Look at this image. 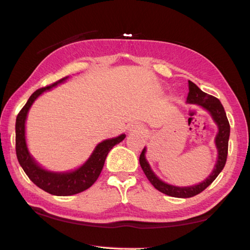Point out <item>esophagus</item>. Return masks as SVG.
<instances>
[{
	"mask_svg": "<svg viewBox=\"0 0 250 250\" xmlns=\"http://www.w3.org/2000/svg\"><path fill=\"white\" fill-rule=\"evenodd\" d=\"M143 129L142 125L140 122H136V121H132L128 125V130L130 132H137V131H141Z\"/></svg>",
	"mask_w": 250,
	"mask_h": 250,
	"instance_id": "esophagus-1",
	"label": "esophagus"
}]
</instances>
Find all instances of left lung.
I'll return each instance as SVG.
<instances>
[{
  "mask_svg": "<svg viewBox=\"0 0 250 250\" xmlns=\"http://www.w3.org/2000/svg\"><path fill=\"white\" fill-rule=\"evenodd\" d=\"M189 84V93L187 98V104H192L200 106L201 108L206 110L211 117V119L218 128V132L215 136V146L217 149V160L214 166L213 171L207 176L204 180L201 183L191 185V186H174L171 184H167L163 182L162 179L159 178L156 173L152 171L149 162L146 159V151L147 148L144 147L141 156H140V164L141 167L144 171L146 177L151 183V185L157 190L161 191L162 193L167 194L169 196H174V198H191L202 192L204 189H206L208 186L214 182L216 177L218 176L219 173L224 169L227 161L228 156V144H229V137H230V125L228 121L227 115L224 106L220 103V101L209 95L196 86L192 82H188Z\"/></svg>",
  "mask_w": 250,
  "mask_h": 250,
  "instance_id": "1",
  "label": "left lung"
}]
</instances>
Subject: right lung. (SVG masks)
Segmentation results:
<instances>
[{"label": "right lung", "mask_w": 250, "mask_h": 250, "mask_svg": "<svg viewBox=\"0 0 250 250\" xmlns=\"http://www.w3.org/2000/svg\"><path fill=\"white\" fill-rule=\"evenodd\" d=\"M68 78L70 77L66 76L48 87L36 90L29 98L28 102L20 110L17 119H16V153H17L19 164L37 187L50 194L59 196L76 194L91 187L100 176L101 171L104 167L105 159L111 148L125 139V134L122 133L116 137H111V139L99 143L91 155L81 167L70 169V171H50V169L42 167L35 160V158L31 155L25 139V122L29 110L37 98L41 97L44 92L57 87L58 84L65 83Z\"/></svg>", "instance_id": "add662e5"}]
</instances>
